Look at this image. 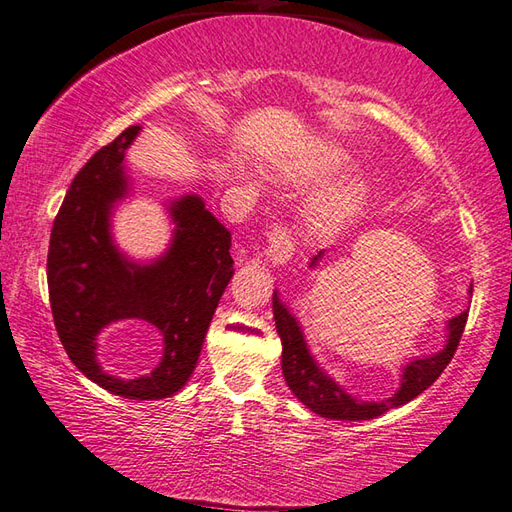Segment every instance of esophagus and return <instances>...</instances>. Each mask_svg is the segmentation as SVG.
<instances>
[{
    "label": "esophagus",
    "mask_w": 512,
    "mask_h": 512,
    "mask_svg": "<svg viewBox=\"0 0 512 512\" xmlns=\"http://www.w3.org/2000/svg\"><path fill=\"white\" fill-rule=\"evenodd\" d=\"M264 253L275 266L290 262V257H292V253H295V248H292V239H290L286 228L281 224H275L268 231V246H266Z\"/></svg>",
    "instance_id": "esophagus-1"
}]
</instances>
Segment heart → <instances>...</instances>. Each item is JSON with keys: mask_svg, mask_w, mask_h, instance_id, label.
<instances>
[{"mask_svg": "<svg viewBox=\"0 0 512 512\" xmlns=\"http://www.w3.org/2000/svg\"><path fill=\"white\" fill-rule=\"evenodd\" d=\"M350 167V156L336 145H319L314 154L290 169V178L299 184L330 182ZM367 182L363 178H347L325 189L312 200L308 222L314 231L325 233L350 220L367 200Z\"/></svg>", "mask_w": 512, "mask_h": 512, "instance_id": "obj_1", "label": "heart"}]
</instances>
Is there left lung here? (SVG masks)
Masks as SVG:
<instances>
[{
	"label": "left lung",
	"mask_w": 512,
	"mask_h": 512,
	"mask_svg": "<svg viewBox=\"0 0 512 512\" xmlns=\"http://www.w3.org/2000/svg\"><path fill=\"white\" fill-rule=\"evenodd\" d=\"M323 253L325 250L312 257L310 268L319 264ZM471 292L473 288H469V295ZM273 314L277 334L281 339V345H284V350H281V369H284L288 387L310 411L330 420H372L383 416L389 409L407 405L409 400L420 396L424 389L436 383L438 376L444 372V367L451 363V358L455 350H458V343L462 339L466 319H469V310H464L458 317L449 319L447 343H444L442 350L424 358H413V361L402 367L400 387L396 389V394L385 400L369 402L347 394L332 376H328V372H323L317 358L310 354V347L306 343V336H303L299 321L295 319V314L288 310L286 303L279 299L277 290L273 292Z\"/></svg>",
	"instance_id": "obj_1"
}]
</instances>
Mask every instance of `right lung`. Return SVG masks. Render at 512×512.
Listing matches in <instances>:
<instances>
[{
    "mask_svg": "<svg viewBox=\"0 0 512 512\" xmlns=\"http://www.w3.org/2000/svg\"><path fill=\"white\" fill-rule=\"evenodd\" d=\"M138 132L127 127L72 180L50 233L48 290L65 352L92 383L121 398L160 400L187 385L235 270L231 233L193 193L167 204L176 228L160 257L143 264L116 246L112 213L129 195L125 154ZM116 320L161 332L163 358L151 375L118 379L100 367L95 339Z\"/></svg>",
    "mask_w": 512,
    "mask_h": 512,
    "instance_id": "add662e5",
    "label": "right lung"
}]
</instances>
